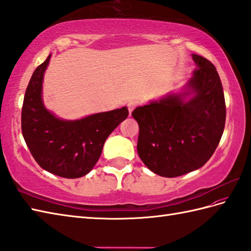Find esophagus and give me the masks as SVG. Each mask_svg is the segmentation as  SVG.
<instances>
[{
	"label": "esophagus",
	"instance_id": "esophagus-1",
	"mask_svg": "<svg viewBox=\"0 0 251 251\" xmlns=\"http://www.w3.org/2000/svg\"><path fill=\"white\" fill-rule=\"evenodd\" d=\"M137 106H138V103L136 101H129L127 103V108H128V111H129V114H131L133 109H135Z\"/></svg>",
	"mask_w": 251,
	"mask_h": 251
}]
</instances>
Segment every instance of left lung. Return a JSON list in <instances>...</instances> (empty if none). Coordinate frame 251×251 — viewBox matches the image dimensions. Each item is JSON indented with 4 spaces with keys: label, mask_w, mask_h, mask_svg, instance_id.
I'll list each match as a JSON object with an SVG mask.
<instances>
[{
    "label": "left lung",
    "mask_w": 251,
    "mask_h": 251,
    "mask_svg": "<svg viewBox=\"0 0 251 251\" xmlns=\"http://www.w3.org/2000/svg\"><path fill=\"white\" fill-rule=\"evenodd\" d=\"M192 59L197 67L187 91L131 113L139 125V157L160 176L176 177L204 166L225 129L226 102L219 75L205 57L192 54Z\"/></svg>",
    "instance_id": "1"
}]
</instances>
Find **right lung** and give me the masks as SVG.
<instances>
[{
    "label": "right lung",
    "mask_w": 251,
    "mask_h": 251,
    "mask_svg": "<svg viewBox=\"0 0 251 251\" xmlns=\"http://www.w3.org/2000/svg\"><path fill=\"white\" fill-rule=\"evenodd\" d=\"M51 54L35 69L26 87L21 129L28 150L44 170L65 178L89 173L102 152L106 139L128 116L126 107L77 121L56 118L44 106L42 86Z\"/></svg>",
    "instance_id": "obj_1"
}]
</instances>
